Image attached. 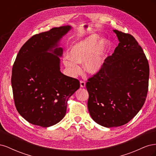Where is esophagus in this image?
<instances>
[{
	"mask_svg": "<svg viewBox=\"0 0 156 156\" xmlns=\"http://www.w3.org/2000/svg\"><path fill=\"white\" fill-rule=\"evenodd\" d=\"M80 86H81V88H84V87H85V86H86L85 82L83 81H80Z\"/></svg>",
	"mask_w": 156,
	"mask_h": 156,
	"instance_id": "1",
	"label": "esophagus"
}]
</instances>
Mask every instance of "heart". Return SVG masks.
<instances>
[{
	"label": "heart",
	"mask_w": 156,
	"mask_h": 156,
	"mask_svg": "<svg viewBox=\"0 0 156 156\" xmlns=\"http://www.w3.org/2000/svg\"><path fill=\"white\" fill-rule=\"evenodd\" d=\"M98 35L93 34L75 43L68 51L64 64L73 76L81 73L78 64L84 62V68L90 74L95 75L103 68L110 49V44L103 39L98 41Z\"/></svg>",
	"instance_id": "obj_1"
}]
</instances>
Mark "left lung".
<instances>
[{
    "label": "left lung",
    "instance_id": "1",
    "mask_svg": "<svg viewBox=\"0 0 156 156\" xmlns=\"http://www.w3.org/2000/svg\"><path fill=\"white\" fill-rule=\"evenodd\" d=\"M113 32L120 43L86 83L90 115L106 127L129 122L143 106L148 90L149 64L142 48L131 34Z\"/></svg>",
    "mask_w": 156,
    "mask_h": 156
}]
</instances>
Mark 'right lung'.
<instances>
[{
	"mask_svg": "<svg viewBox=\"0 0 156 156\" xmlns=\"http://www.w3.org/2000/svg\"><path fill=\"white\" fill-rule=\"evenodd\" d=\"M71 26L55 27L35 34L22 46L12 68V87L20 115L34 125L48 127L66 115L69 98L80 87L79 80L60 72L61 38Z\"/></svg>",
	"mask_w": 156,
	"mask_h": 156,
	"instance_id": "obj_1",
	"label": "right lung"
}]
</instances>
